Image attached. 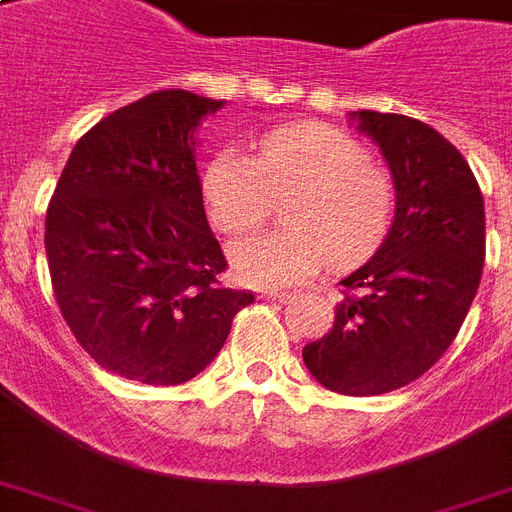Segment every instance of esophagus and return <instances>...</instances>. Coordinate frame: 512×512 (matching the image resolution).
Returning <instances> with one entry per match:
<instances>
[{"label": "esophagus", "instance_id": "1", "mask_svg": "<svg viewBox=\"0 0 512 512\" xmlns=\"http://www.w3.org/2000/svg\"><path fill=\"white\" fill-rule=\"evenodd\" d=\"M265 300H276V303H289L292 300V295L289 292H265Z\"/></svg>", "mask_w": 512, "mask_h": 512}]
</instances>
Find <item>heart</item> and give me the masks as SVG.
<instances>
[{
    "label": "heart",
    "instance_id": "obj_1",
    "mask_svg": "<svg viewBox=\"0 0 512 512\" xmlns=\"http://www.w3.org/2000/svg\"><path fill=\"white\" fill-rule=\"evenodd\" d=\"M281 204V231L233 244L236 279L249 287H287L372 257L393 223V183L361 143L319 122L265 132L247 159L217 151L201 172L209 223L228 236L252 231Z\"/></svg>",
    "mask_w": 512,
    "mask_h": 512
}]
</instances>
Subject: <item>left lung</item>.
Wrapping results in <instances>:
<instances>
[{"instance_id":"left-lung-1","label":"left lung","mask_w":512,"mask_h":512,"mask_svg":"<svg viewBox=\"0 0 512 512\" xmlns=\"http://www.w3.org/2000/svg\"><path fill=\"white\" fill-rule=\"evenodd\" d=\"M396 185V217L345 287L327 335L303 348L308 372L342 396H380L428 372L460 332L481 284L484 196L465 156L433 127L356 111Z\"/></svg>"}]
</instances>
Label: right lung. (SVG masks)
I'll list each match as a JSON object with an SVG mask.
<instances>
[{"instance_id": "1", "label": "right lung", "mask_w": 512, "mask_h": 512, "mask_svg": "<svg viewBox=\"0 0 512 512\" xmlns=\"http://www.w3.org/2000/svg\"><path fill=\"white\" fill-rule=\"evenodd\" d=\"M223 100L159 90L84 132L44 220L52 292L76 342L103 369L180 385L220 353L255 303L228 289L207 223L193 132Z\"/></svg>"}]
</instances>
